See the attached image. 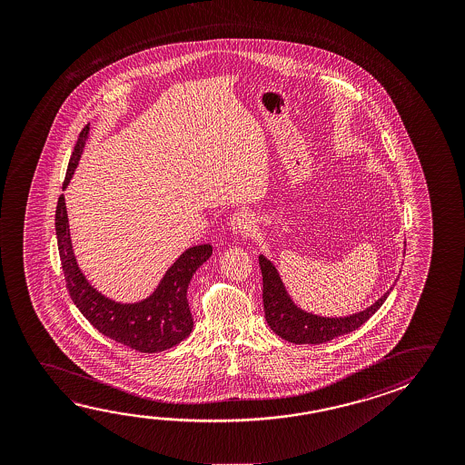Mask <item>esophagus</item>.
Here are the masks:
<instances>
[{"label": "esophagus", "mask_w": 465, "mask_h": 465, "mask_svg": "<svg viewBox=\"0 0 465 465\" xmlns=\"http://www.w3.org/2000/svg\"><path fill=\"white\" fill-rule=\"evenodd\" d=\"M230 229L240 235H252L254 229V217L248 211H238L230 219Z\"/></svg>", "instance_id": "obj_1"}]
</instances>
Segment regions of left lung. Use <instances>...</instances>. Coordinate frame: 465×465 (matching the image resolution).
I'll list each match as a JSON object with an SVG mask.
<instances>
[{"label": "left lung", "instance_id": "8db88e82", "mask_svg": "<svg viewBox=\"0 0 465 465\" xmlns=\"http://www.w3.org/2000/svg\"><path fill=\"white\" fill-rule=\"evenodd\" d=\"M405 246V242H403ZM405 252V248H403ZM259 266L262 272V303L269 328L275 334L292 343H324L339 335L349 334L351 331L365 324L366 321L380 310L386 302L391 289L378 298L373 305L361 312L347 316H321L306 312L292 300L289 292L282 282L281 274L271 259L259 254Z\"/></svg>", "mask_w": 465, "mask_h": 465}]
</instances>
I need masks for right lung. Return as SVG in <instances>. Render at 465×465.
<instances>
[{
    "label": "right lung",
    "instance_id": "add662e5",
    "mask_svg": "<svg viewBox=\"0 0 465 465\" xmlns=\"http://www.w3.org/2000/svg\"><path fill=\"white\" fill-rule=\"evenodd\" d=\"M89 130L91 128L87 124L77 137L63 190L68 188L79 165L85 141L89 139ZM54 229L69 297L99 332L114 339V342L144 353L167 351L191 334L193 316L186 293L198 267L211 258V244H196L182 252L180 258L168 267L149 297L134 303H122L100 293L77 266L69 235L64 194L58 198Z\"/></svg>",
    "mask_w": 465,
    "mask_h": 465
}]
</instances>
